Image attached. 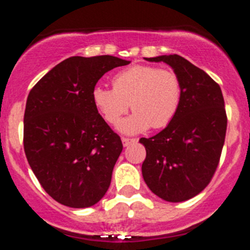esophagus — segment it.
Returning a JSON list of instances; mask_svg holds the SVG:
<instances>
[{
    "label": "esophagus",
    "mask_w": 250,
    "mask_h": 250,
    "mask_svg": "<svg viewBox=\"0 0 250 250\" xmlns=\"http://www.w3.org/2000/svg\"><path fill=\"white\" fill-rule=\"evenodd\" d=\"M137 141V139H134V138H122V143H123V146H128L130 145L132 143H135Z\"/></svg>",
    "instance_id": "34e87169"
}]
</instances>
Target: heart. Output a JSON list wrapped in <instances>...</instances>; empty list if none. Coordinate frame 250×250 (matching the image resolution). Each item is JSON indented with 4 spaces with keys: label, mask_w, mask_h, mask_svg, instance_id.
<instances>
[{
    "label": "heart",
    "mask_w": 250,
    "mask_h": 250,
    "mask_svg": "<svg viewBox=\"0 0 250 250\" xmlns=\"http://www.w3.org/2000/svg\"><path fill=\"white\" fill-rule=\"evenodd\" d=\"M92 102L105 121L117 125L128 109L134 111L120 125L121 132L134 134L152 127L165 128L180 109L183 83L168 69L137 64L117 72L112 88L95 85Z\"/></svg>",
    "instance_id": "1"
}]
</instances>
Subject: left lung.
Instances as JSON below:
<instances>
[{
	"instance_id": "1",
	"label": "left lung",
	"mask_w": 250,
	"mask_h": 250,
	"mask_svg": "<svg viewBox=\"0 0 250 250\" xmlns=\"http://www.w3.org/2000/svg\"><path fill=\"white\" fill-rule=\"evenodd\" d=\"M165 62L183 83V102L158 134L141 138L146 158L141 172L151 191L167 202H183L210 183L225 143L228 116L220 85L178 54L146 58Z\"/></svg>"
}]
</instances>
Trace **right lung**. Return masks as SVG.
I'll use <instances>...</instances> for the list:
<instances>
[{"mask_svg": "<svg viewBox=\"0 0 250 250\" xmlns=\"http://www.w3.org/2000/svg\"><path fill=\"white\" fill-rule=\"evenodd\" d=\"M129 62L112 55L67 58L30 90L24 113L25 155L57 202L87 208L106 193L123 145L95 109L92 90L103 75Z\"/></svg>", "mask_w": 250, "mask_h": 250, "instance_id": "obj_1", "label": "right lung"}]
</instances>
